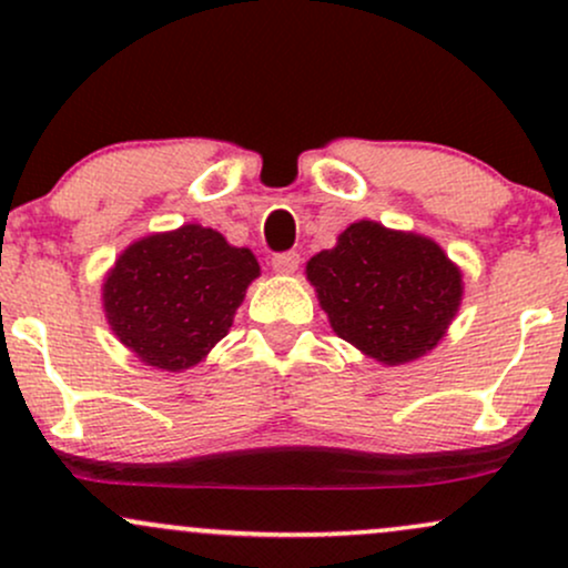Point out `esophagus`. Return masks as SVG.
Instances as JSON below:
<instances>
[{"label":"esophagus","instance_id":"1","mask_svg":"<svg viewBox=\"0 0 568 568\" xmlns=\"http://www.w3.org/2000/svg\"><path fill=\"white\" fill-rule=\"evenodd\" d=\"M298 264H302V256H298L296 251H285L272 256V270H275L277 275H293V272L298 270Z\"/></svg>","mask_w":568,"mask_h":568}]
</instances>
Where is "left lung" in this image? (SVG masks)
I'll use <instances>...</instances> for the list:
<instances>
[{
	"mask_svg": "<svg viewBox=\"0 0 568 568\" xmlns=\"http://www.w3.org/2000/svg\"><path fill=\"white\" fill-rule=\"evenodd\" d=\"M306 280L331 328L382 366L438 347L462 304V270L416 232L355 221L306 262Z\"/></svg>",
	"mask_w": 568,
	"mask_h": 568,
	"instance_id": "obj_1",
	"label": "left lung"
}]
</instances>
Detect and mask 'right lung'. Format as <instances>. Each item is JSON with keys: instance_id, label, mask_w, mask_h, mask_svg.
Returning a JSON list of instances; mask_svg holds the SVG:
<instances>
[{"instance_id": "add662e5", "label": "right lung", "mask_w": 568, "mask_h": 568, "mask_svg": "<svg viewBox=\"0 0 568 568\" xmlns=\"http://www.w3.org/2000/svg\"><path fill=\"white\" fill-rule=\"evenodd\" d=\"M262 275L251 247L184 224L130 243L103 277L112 334L143 366L186 371L230 334L247 285Z\"/></svg>"}]
</instances>
